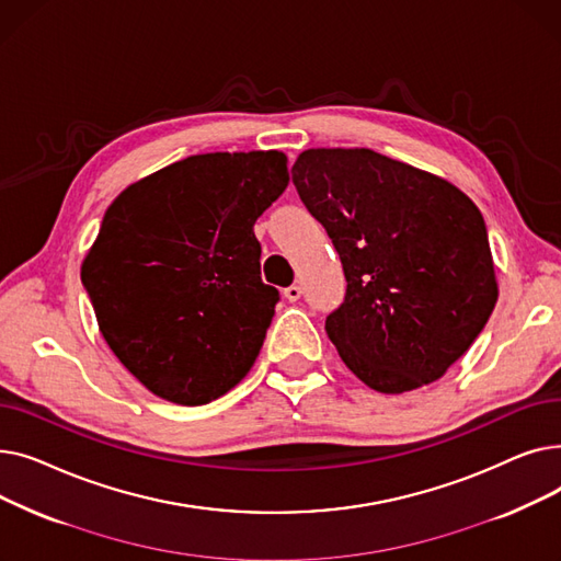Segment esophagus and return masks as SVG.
Segmentation results:
<instances>
[{"label": "esophagus", "mask_w": 561, "mask_h": 561, "mask_svg": "<svg viewBox=\"0 0 561 561\" xmlns=\"http://www.w3.org/2000/svg\"><path fill=\"white\" fill-rule=\"evenodd\" d=\"M300 296H302V288H300L298 284H293V286L284 288V298H286L288 302H298Z\"/></svg>", "instance_id": "1"}]
</instances>
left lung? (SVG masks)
I'll list each match as a JSON object with an SVG mask.
<instances>
[{
    "label": "left lung",
    "mask_w": 561,
    "mask_h": 561,
    "mask_svg": "<svg viewBox=\"0 0 561 561\" xmlns=\"http://www.w3.org/2000/svg\"><path fill=\"white\" fill-rule=\"evenodd\" d=\"M345 273L325 330L345 366L379 393L444 375L497 300L478 206L436 174L366 147L307 150L290 170Z\"/></svg>",
    "instance_id": "left-lung-1"
}]
</instances>
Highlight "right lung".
I'll list each match as a JSON object with an SVG mask.
<instances>
[{"mask_svg":"<svg viewBox=\"0 0 561 561\" xmlns=\"http://www.w3.org/2000/svg\"><path fill=\"white\" fill-rule=\"evenodd\" d=\"M286 186L277 150L195 154L106 209L81 284L113 355L154 396L206 404L252 368L279 302L254 222Z\"/></svg>","mask_w":561,"mask_h":561,"instance_id":"1","label":"right lung"}]
</instances>
